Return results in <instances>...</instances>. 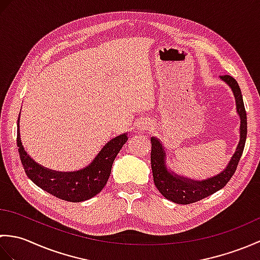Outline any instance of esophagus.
<instances>
[{
  "label": "esophagus",
  "instance_id": "esophagus-1",
  "mask_svg": "<svg viewBox=\"0 0 260 260\" xmlns=\"http://www.w3.org/2000/svg\"><path fill=\"white\" fill-rule=\"evenodd\" d=\"M146 127H147V126H146V124H144V123H140V124H139V128H140V129H145Z\"/></svg>",
  "mask_w": 260,
  "mask_h": 260
}]
</instances>
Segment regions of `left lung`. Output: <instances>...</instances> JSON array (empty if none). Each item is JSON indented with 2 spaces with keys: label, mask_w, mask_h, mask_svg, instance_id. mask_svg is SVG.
Instances as JSON below:
<instances>
[{
  "label": "left lung",
  "mask_w": 260,
  "mask_h": 260,
  "mask_svg": "<svg viewBox=\"0 0 260 260\" xmlns=\"http://www.w3.org/2000/svg\"><path fill=\"white\" fill-rule=\"evenodd\" d=\"M220 78L231 88L235 95L237 113L240 116V141L238 143V146H237L236 152L231 157L227 168L221 173L214 175L208 180L194 181L186 179L184 176H180L173 173L171 170H168L167 163H165V156L167 155H165L164 147L158 139L153 136L151 139V167L154 184L157 187V190L161 192V194L170 201L179 204H190L200 201L202 199L222 189L236 172L237 165L239 163L246 143L247 114L238 82L236 81L234 77L229 75L220 76Z\"/></svg>",
  "instance_id": "left-lung-1"
}]
</instances>
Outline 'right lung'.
I'll list each match as a JSON object with an SVG mask.
<instances>
[{"label": "right lung", "instance_id": "add662e5", "mask_svg": "<svg viewBox=\"0 0 260 260\" xmlns=\"http://www.w3.org/2000/svg\"><path fill=\"white\" fill-rule=\"evenodd\" d=\"M19 120L20 115L18 118L16 143H18L21 162L27 178L42 190L61 200L70 202L86 201L104 189L110 175L115 157L128 140L126 133L121 134L109 141L98 153L95 159L85 169L76 172H58L43 168L42 165L33 161L29 154L24 151L21 143Z\"/></svg>", "mask_w": 260, "mask_h": 260}]
</instances>
